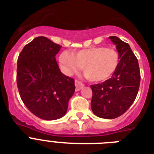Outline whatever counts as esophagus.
<instances>
[{"mask_svg": "<svg viewBox=\"0 0 154 154\" xmlns=\"http://www.w3.org/2000/svg\"><path fill=\"white\" fill-rule=\"evenodd\" d=\"M75 86H76V91H79V90H81L84 87V84L79 82V81L76 80L75 81Z\"/></svg>", "mask_w": 154, "mask_h": 154, "instance_id": "esophagus-1", "label": "esophagus"}]
</instances>
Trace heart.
<instances>
[{"mask_svg": "<svg viewBox=\"0 0 154 154\" xmlns=\"http://www.w3.org/2000/svg\"><path fill=\"white\" fill-rule=\"evenodd\" d=\"M120 56L112 48L92 47L72 53L64 51L59 56V63L63 72L71 74L80 67L85 76L91 82L106 81L114 74L119 66Z\"/></svg>", "mask_w": 154, "mask_h": 154, "instance_id": "1", "label": "heart"}]
</instances>
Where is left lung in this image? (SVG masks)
<instances>
[{
	"instance_id": "1",
	"label": "left lung",
	"mask_w": 154,
	"mask_h": 154,
	"mask_svg": "<svg viewBox=\"0 0 154 154\" xmlns=\"http://www.w3.org/2000/svg\"><path fill=\"white\" fill-rule=\"evenodd\" d=\"M109 38L119 53V66L111 78L91 85V108L97 117L114 119L126 112L134 103L138 92L141 74L137 59L129 44L115 36Z\"/></svg>"
}]
</instances>
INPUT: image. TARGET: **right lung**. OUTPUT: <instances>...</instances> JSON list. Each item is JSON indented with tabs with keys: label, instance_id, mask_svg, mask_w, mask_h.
Returning <instances> with one entry per match:
<instances>
[{
	"label": "right lung",
	"instance_id": "right-lung-1",
	"mask_svg": "<svg viewBox=\"0 0 154 154\" xmlns=\"http://www.w3.org/2000/svg\"><path fill=\"white\" fill-rule=\"evenodd\" d=\"M61 46L45 37L26 45L17 60V83L30 112L47 121L65 116L74 94V80L60 72L55 56Z\"/></svg>",
	"mask_w": 154,
	"mask_h": 154
}]
</instances>
